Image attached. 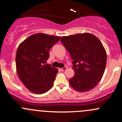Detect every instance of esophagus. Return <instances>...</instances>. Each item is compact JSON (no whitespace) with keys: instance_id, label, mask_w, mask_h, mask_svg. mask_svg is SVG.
<instances>
[{"instance_id":"34e87169","label":"esophagus","mask_w":122,"mask_h":122,"mask_svg":"<svg viewBox=\"0 0 122 122\" xmlns=\"http://www.w3.org/2000/svg\"><path fill=\"white\" fill-rule=\"evenodd\" d=\"M66 69V67H63V68H61V70H62V71H65Z\"/></svg>"}]
</instances>
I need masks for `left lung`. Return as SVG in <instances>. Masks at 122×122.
Wrapping results in <instances>:
<instances>
[{
    "label": "left lung",
    "mask_w": 122,
    "mask_h": 122,
    "mask_svg": "<svg viewBox=\"0 0 122 122\" xmlns=\"http://www.w3.org/2000/svg\"><path fill=\"white\" fill-rule=\"evenodd\" d=\"M69 52L75 74L69 79L72 88L84 92L95 87L101 80L107 63V53L101 42L89 33L63 36L60 39Z\"/></svg>",
    "instance_id": "obj_1"
}]
</instances>
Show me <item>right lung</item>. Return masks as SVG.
Listing matches in <instances>:
<instances>
[{
	"instance_id": "1",
	"label": "right lung",
	"mask_w": 122,
	"mask_h": 122,
	"mask_svg": "<svg viewBox=\"0 0 122 122\" xmlns=\"http://www.w3.org/2000/svg\"><path fill=\"white\" fill-rule=\"evenodd\" d=\"M60 38L36 33L26 38L18 46L15 57L17 74L31 92L44 93L53 87L58 70L45 63L49 58L50 49Z\"/></svg>"
}]
</instances>
